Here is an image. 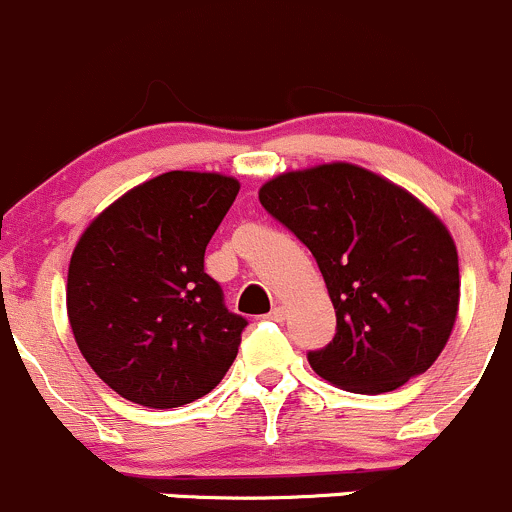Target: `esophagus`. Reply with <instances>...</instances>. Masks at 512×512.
<instances>
[{
	"instance_id": "34e87169",
	"label": "esophagus",
	"mask_w": 512,
	"mask_h": 512,
	"mask_svg": "<svg viewBox=\"0 0 512 512\" xmlns=\"http://www.w3.org/2000/svg\"><path fill=\"white\" fill-rule=\"evenodd\" d=\"M285 307H282V304H275V307H272V312L267 314V317L272 319V322H282V319H285Z\"/></svg>"
}]
</instances>
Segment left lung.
Masks as SVG:
<instances>
[{
	"label": "left lung",
	"instance_id": "left-lung-1",
	"mask_svg": "<svg viewBox=\"0 0 512 512\" xmlns=\"http://www.w3.org/2000/svg\"><path fill=\"white\" fill-rule=\"evenodd\" d=\"M260 203L317 260L337 334L309 366L329 384L381 394L423 374L451 337L458 252L446 225L399 185L352 163L294 170Z\"/></svg>",
	"mask_w": 512,
	"mask_h": 512
}]
</instances>
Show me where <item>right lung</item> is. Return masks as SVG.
I'll list each match as a JSON object with an SVG mask.
<instances>
[{
  "instance_id": "add662e5",
  "label": "right lung",
  "mask_w": 512,
  "mask_h": 512,
  "mask_svg": "<svg viewBox=\"0 0 512 512\" xmlns=\"http://www.w3.org/2000/svg\"><path fill=\"white\" fill-rule=\"evenodd\" d=\"M240 183L170 170L86 227L71 255L66 309L91 369L116 394L175 409L210 394L227 374L247 319L225 307L205 272V247Z\"/></svg>"
}]
</instances>
